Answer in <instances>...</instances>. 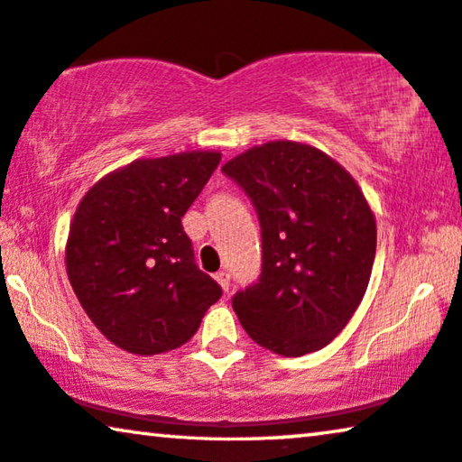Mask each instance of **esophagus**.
Listing matches in <instances>:
<instances>
[{"instance_id":"esophagus-1","label":"esophagus","mask_w":462,"mask_h":462,"mask_svg":"<svg viewBox=\"0 0 462 462\" xmlns=\"http://www.w3.org/2000/svg\"><path fill=\"white\" fill-rule=\"evenodd\" d=\"M215 279L218 281V285L223 287V291H229V287H231V275H229V273H226V271H218Z\"/></svg>"}]
</instances>
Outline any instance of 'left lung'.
<instances>
[{"label":"left lung","mask_w":462,"mask_h":462,"mask_svg":"<svg viewBox=\"0 0 462 462\" xmlns=\"http://www.w3.org/2000/svg\"><path fill=\"white\" fill-rule=\"evenodd\" d=\"M252 199L263 237L256 283L233 296L247 336L281 356L325 347L363 302L377 247L350 172L312 145L269 142L223 166Z\"/></svg>","instance_id":"left-lung-1"}]
</instances>
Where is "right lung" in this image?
<instances>
[{"instance_id": "right-lung-1", "label": "right lung", "mask_w": 462, "mask_h": 462, "mask_svg": "<svg viewBox=\"0 0 462 462\" xmlns=\"http://www.w3.org/2000/svg\"><path fill=\"white\" fill-rule=\"evenodd\" d=\"M218 162V152L135 160L79 204L66 273L87 317L126 352L152 356L183 346L223 296L198 269L181 225Z\"/></svg>"}]
</instances>
